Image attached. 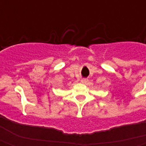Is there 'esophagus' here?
Here are the masks:
<instances>
[{"label": "esophagus", "mask_w": 146, "mask_h": 146, "mask_svg": "<svg viewBox=\"0 0 146 146\" xmlns=\"http://www.w3.org/2000/svg\"><path fill=\"white\" fill-rule=\"evenodd\" d=\"M80 82L82 83V84H86V83L88 82V79H85V78H84V79L80 80Z\"/></svg>", "instance_id": "34e87169"}]
</instances>
